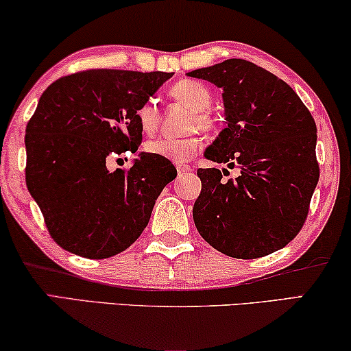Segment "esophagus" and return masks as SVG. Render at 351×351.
<instances>
[{
  "label": "esophagus",
  "mask_w": 351,
  "mask_h": 351,
  "mask_svg": "<svg viewBox=\"0 0 351 351\" xmlns=\"http://www.w3.org/2000/svg\"><path fill=\"white\" fill-rule=\"evenodd\" d=\"M176 166H177V172H179L180 176H182V174H186V172L191 171V166L185 165V162H177Z\"/></svg>",
  "instance_id": "esophagus-1"
}]
</instances>
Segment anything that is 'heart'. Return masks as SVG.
<instances>
[{
  "label": "heart",
  "mask_w": 351,
  "mask_h": 351,
  "mask_svg": "<svg viewBox=\"0 0 351 351\" xmlns=\"http://www.w3.org/2000/svg\"><path fill=\"white\" fill-rule=\"evenodd\" d=\"M169 95L172 99L179 100L184 105H186L191 112V117L189 119V128H201V129H213L214 128V118L208 110L210 102H213V93L209 88L196 80H180L176 84L171 86ZM136 119L138 128L145 134H153L156 131L158 123H160V110L152 100L143 102L141 107L136 110ZM203 147V141L198 134H189L184 137H160L155 141L147 142L145 150L150 155L166 158V160L184 162L189 161L191 156Z\"/></svg>",
  "instance_id": "b5f03b06"
}]
</instances>
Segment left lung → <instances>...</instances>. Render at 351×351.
<instances>
[{"label": "left lung", "instance_id": "1", "mask_svg": "<svg viewBox=\"0 0 351 351\" xmlns=\"http://www.w3.org/2000/svg\"><path fill=\"white\" fill-rule=\"evenodd\" d=\"M186 75L223 90L227 128L204 156L241 171L223 180L215 167L198 169L199 234L237 258L285 247L300 232L319 179L313 117L289 84L252 62L228 59Z\"/></svg>", "mask_w": 351, "mask_h": 351}]
</instances>
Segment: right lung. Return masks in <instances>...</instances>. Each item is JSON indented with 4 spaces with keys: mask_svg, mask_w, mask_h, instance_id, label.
Segmentation results:
<instances>
[{
    "mask_svg": "<svg viewBox=\"0 0 351 351\" xmlns=\"http://www.w3.org/2000/svg\"><path fill=\"white\" fill-rule=\"evenodd\" d=\"M174 73L86 70L47 88L27 124V189L65 251L107 258L128 249L150 220L162 189L176 179L166 158L138 153L128 171L108 160L136 153V110Z\"/></svg>",
    "mask_w": 351,
    "mask_h": 351,
    "instance_id": "right-lung-1",
    "label": "right lung"
}]
</instances>
